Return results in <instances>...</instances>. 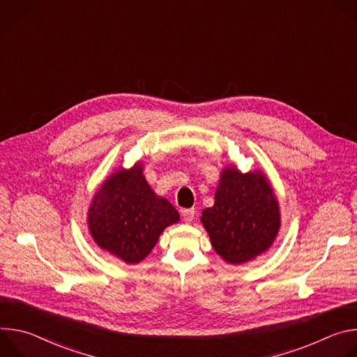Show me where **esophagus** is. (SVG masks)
Segmentation results:
<instances>
[{
	"instance_id": "1",
	"label": "esophagus",
	"mask_w": 357,
	"mask_h": 357,
	"mask_svg": "<svg viewBox=\"0 0 357 357\" xmlns=\"http://www.w3.org/2000/svg\"><path fill=\"white\" fill-rule=\"evenodd\" d=\"M195 218V209H183L182 211V219L185 223H190Z\"/></svg>"
}]
</instances>
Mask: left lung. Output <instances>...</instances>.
Listing matches in <instances>:
<instances>
[{
    "mask_svg": "<svg viewBox=\"0 0 357 357\" xmlns=\"http://www.w3.org/2000/svg\"><path fill=\"white\" fill-rule=\"evenodd\" d=\"M200 219L215 251L231 264L257 257L280 229L278 202L264 174H241L236 168L223 171L215 205Z\"/></svg>",
    "mask_w": 357,
    "mask_h": 357,
    "instance_id": "obj_1",
    "label": "left lung"
}]
</instances>
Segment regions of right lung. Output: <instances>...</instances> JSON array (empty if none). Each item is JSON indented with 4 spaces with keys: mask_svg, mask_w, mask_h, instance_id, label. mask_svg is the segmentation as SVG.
Returning a JSON list of instances; mask_svg holds the SVG:
<instances>
[{
    "mask_svg": "<svg viewBox=\"0 0 357 357\" xmlns=\"http://www.w3.org/2000/svg\"><path fill=\"white\" fill-rule=\"evenodd\" d=\"M176 222L179 213L152 192L139 165L113 174L97 190L89 209L94 241L128 264L144 260L164 229Z\"/></svg>",
    "mask_w": 357,
    "mask_h": 357,
    "instance_id": "right-lung-1",
    "label": "right lung"
}]
</instances>
